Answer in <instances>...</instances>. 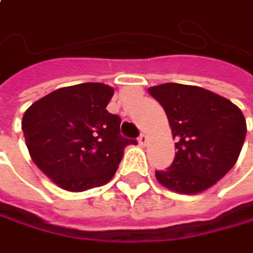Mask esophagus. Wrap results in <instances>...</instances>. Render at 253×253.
<instances>
[{"mask_svg":"<svg viewBox=\"0 0 253 253\" xmlns=\"http://www.w3.org/2000/svg\"><path fill=\"white\" fill-rule=\"evenodd\" d=\"M146 139H148V138H146L145 133H141V135L138 136V142H139V145H145Z\"/></svg>","mask_w":253,"mask_h":253,"instance_id":"obj_1","label":"esophagus"}]
</instances>
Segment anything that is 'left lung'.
<instances>
[{
	"label": "left lung",
	"instance_id": "obj_1",
	"mask_svg": "<svg viewBox=\"0 0 253 253\" xmlns=\"http://www.w3.org/2000/svg\"><path fill=\"white\" fill-rule=\"evenodd\" d=\"M167 112L175 158L155 170L159 183L178 194H198L235 165L247 136V121L229 99L201 86L162 84L148 89Z\"/></svg>",
	"mask_w": 253,
	"mask_h": 253
}]
</instances>
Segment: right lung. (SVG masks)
I'll return each instance as SVG.
<instances>
[{
    "label": "right lung",
    "instance_id": "add662e5",
    "mask_svg": "<svg viewBox=\"0 0 253 253\" xmlns=\"http://www.w3.org/2000/svg\"><path fill=\"white\" fill-rule=\"evenodd\" d=\"M114 89L85 83L59 88L38 99L22 117L32 161L58 186L83 192L107 183L125 146L121 118L107 111Z\"/></svg>",
    "mask_w": 253,
    "mask_h": 253
}]
</instances>
